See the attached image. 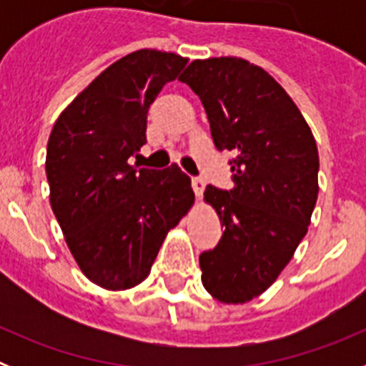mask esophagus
<instances>
[{
	"mask_svg": "<svg viewBox=\"0 0 366 366\" xmlns=\"http://www.w3.org/2000/svg\"><path fill=\"white\" fill-rule=\"evenodd\" d=\"M192 189L194 192H196V196H202L203 190H205V181H203V177H192Z\"/></svg>",
	"mask_w": 366,
	"mask_h": 366,
	"instance_id": "obj_1",
	"label": "esophagus"
}]
</instances>
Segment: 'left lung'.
<instances>
[{
  "instance_id": "left-lung-1",
  "label": "left lung",
  "mask_w": 366,
  "mask_h": 366,
  "mask_svg": "<svg viewBox=\"0 0 366 366\" xmlns=\"http://www.w3.org/2000/svg\"><path fill=\"white\" fill-rule=\"evenodd\" d=\"M179 80L202 100L214 147L234 155V187L205 189L225 231L199 254L202 282L219 302L244 304L277 280L308 232L319 194L315 139L284 87L244 58L194 60Z\"/></svg>"
}]
</instances>
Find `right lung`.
<instances>
[{"mask_svg":"<svg viewBox=\"0 0 366 366\" xmlns=\"http://www.w3.org/2000/svg\"><path fill=\"white\" fill-rule=\"evenodd\" d=\"M187 58L141 49L104 69L60 113L47 143L51 207L87 279L121 292L148 277L164 236L194 203L190 177L128 163L148 108Z\"/></svg>","mask_w":366,"mask_h":366,"instance_id":"add662e5","label":"right lung"}]
</instances>
